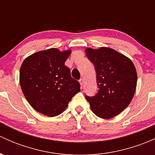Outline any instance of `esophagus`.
I'll list each match as a JSON object with an SVG mask.
<instances>
[{
  "label": "esophagus",
  "instance_id": "obj_1",
  "mask_svg": "<svg viewBox=\"0 0 155 155\" xmlns=\"http://www.w3.org/2000/svg\"><path fill=\"white\" fill-rule=\"evenodd\" d=\"M79 83H80L81 86H83V85H84V79H79Z\"/></svg>",
  "mask_w": 155,
  "mask_h": 155
}]
</instances>
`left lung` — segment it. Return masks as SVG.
I'll list each match as a JSON object with an SVG mask.
<instances>
[{
  "instance_id": "left-lung-1",
  "label": "left lung",
  "mask_w": 155,
  "mask_h": 155,
  "mask_svg": "<svg viewBox=\"0 0 155 155\" xmlns=\"http://www.w3.org/2000/svg\"><path fill=\"white\" fill-rule=\"evenodd\" d=\"M87 57L94 64L99 89L94 97H85L92 112L109 119L124 111L132 101L137 73L132 61L109 47L87 48Z\"/></svg>"
}]
</instances>
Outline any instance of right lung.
<instances>
[{
	"label": "right lung",
	"instance_id": "obj_1",
	"mask_svg": "<svg viewBox=\"0 0 155 155\" xmlns=\"http://www.w3.org/2000/svg\"><path fill=\"white\" fill-rule=\"evenodd\" d=\"M70 53V49L48 48L31 54L21 64V91L30 105L43 115L54 117L61 114L80 91L79 82L71 77L64 64Z\"/></svg>",
	"mask_w": 155,
	"mask_h": 155
}]
</instances>
